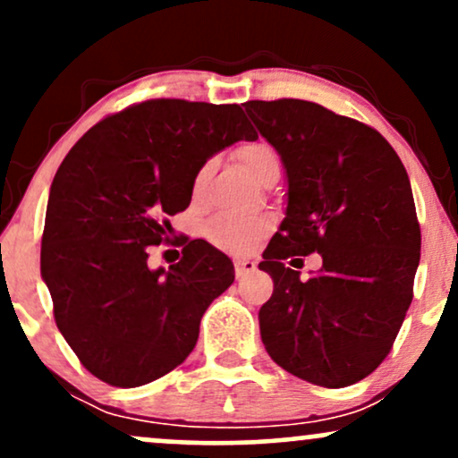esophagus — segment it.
<instances>
[{
	"instance_id": "obj_1",
	"label": "esophagus",
	"mask_w": 458,
	"mask_h": 458,
	"mask_svg": "<svg viewBox=\"0 0 458 458\" xmlns=\"http://www.w3.org/2000/svg\"><path fill=\"white\" fill-rule=\"evenodd\" d=\"M256 271V262L250 260V259H243V260H236L234 262V273L236 277H243L247 273H254Z\"/></svg>"
}]
</instances>
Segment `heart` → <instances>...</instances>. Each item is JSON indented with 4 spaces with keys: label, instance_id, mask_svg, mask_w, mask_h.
<instances>
[{
    "label": "heart",
    "instance_id": "obj_1",
    "mask_svg": "<svg viewBox=\"0 0 458 458\" xmlns=\"http://www.w3.org/2000/svg\"><path fill=\"white\" fill-rule=\"evenodd\" d=\"M234 157L239 165L243 167L245 174H250L251 178L259 176L262 167L269 165L271 161H277L276 150L269 144H265V141H250V144L239 146ZM199 182H202V174L198 176L196 187H199ZM267 228H269V224L262 217L219 215V217L211 219V224L207 225V236L215 247H222V250L230 251H245L265 236Z\"/></svg>",
    "mask_w": 458,
    "mask_h": 458
}]
</instances>
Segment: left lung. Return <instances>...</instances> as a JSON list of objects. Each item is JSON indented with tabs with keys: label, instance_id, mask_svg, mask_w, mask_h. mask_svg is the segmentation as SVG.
I'll list each match as a JSON object with an SVG mask.
<instances>
[{
	"label": "left lung",
	"instance_id": "8db88e82",
	"mask_svg": "<svg viewBox=\"0 0 458 458\" xmlns=\"http://www.w3.org/2000/svg\"><path fill=\"white\" fill-rule=\"evenodd\" d=\"M286 170V217L262 254L273 295L260 338L277 366L323 387L361 381L390 353L413 299L420 224L411 182L379 131L323 105L247 101ZM317 250L308 281L283 262Z\"/></svg>",
	"mask_w": 458,
	"mask_h": 458
}]
</instances>
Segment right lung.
Instances as JSON below:
<instances>
[{"instance_id": "1", "label": "right lung", "mask_w": 458, "mask_h": 458, "mask_svg": "<svg viewBox=\"0 0 458 458\" xmlns=\"http://www.w3.org/2000/svg\"><path fill=\"white\" fill-rule=\"evenodd\" d=\"M256 138L239 105L152 98L94 124L57 167L40 273L57 329L97 379L144 386L193 351L233 260L202 239L170 269H150L148 251L189 207L204 163Z\"/></svg>"}]
</instances>
